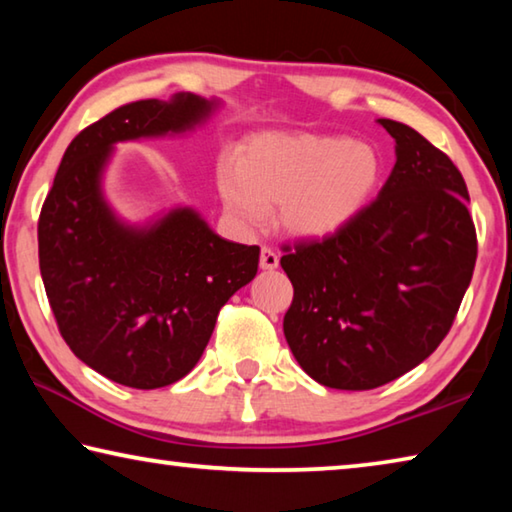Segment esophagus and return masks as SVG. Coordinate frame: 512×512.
<instances>
[{"mask_svg":"<svg viewBox=\"0 0 512 512\" xmlns=\"http://www.w3.org/2000/svg\"><path fill=\"white\" fill-rule=\"evenodd\" d=\"M259 266H262L264 271H273V268L280 266V255H277L273 248L262 246V255H259Z\"/></svg>","mask_w":512,"mask_h":512,"instance_id":"obj_1","label":"esophagus"}]
</instances>
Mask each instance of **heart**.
Masks as SVG:
<instances>
[{
	"label": "heart",
	"instance_id": "obj_1",
	"mask_svg": "<svg viewBox=\"0 0 512 512\" xmlns=\"http://www.w3.org/2000/svg\"><path fill=\"white\" fill-rule=\"evenodd\" d=\"M379 178L368 144L325 135H266L239 162H223L219 194L241 228L262 225L277 205L284 230L298 237L332 235L368 203Z\"/></svg>",
	"mask_w": 512,
	"mask_h": 512
}]
</instances>
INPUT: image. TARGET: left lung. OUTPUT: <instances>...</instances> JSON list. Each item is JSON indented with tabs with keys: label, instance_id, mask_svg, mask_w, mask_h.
<instances>
[{
	"label": "left lung",
	"instance_id": "obj_1",
	"mask_svg": "<svg viewBox=\"0 0 512 512\" xmlns=\"http://www.w3.org/2000/svg\"><path fill=\"white\" fill-rule=\"evenodd\" d=\"M379 124L397 160L375 201L332 235L282 244L293 284L284 336L311 379L341 391L384 386L427 359L476 264L461 171L411 126Z\"/></svg>",
	"mask_w": 512,
	"mask_h": 512
}]
</instances>
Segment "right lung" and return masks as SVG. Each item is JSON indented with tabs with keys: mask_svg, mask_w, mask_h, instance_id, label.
<instances>
[{
	"mask_svg": "<svg viewBox=\"0 0 512 512\" xmlns=\"http://www.w3.org/2000/svg\"><path fill=\"white\" fill-rule=\"evenodd\" d=\"M212 108L176 94L108 112L69 142L40 210V275L60 336L92 370L140 391L196 366L221 307L255 277L259 246L221 239L192 210L126 228L103 203L99 176L115 142L180 133Z\"/></svg>",
	"mask_w": 512,
	"mask_h": 512,
	"instance_id": "obj_1",
	"label": "right lung"
}]
</instances>
